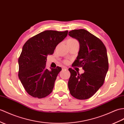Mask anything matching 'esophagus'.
I'll list each match as a JSON object with an SVG mask.
<instances>
[{
	"label": "esophagus",
	"instance_id": "34e87169",
	"mask_svg": "<svg viewBox=\"0 0 124 124\" xmlns=\"http://www.w3.org/2000/svg\"><path fill=\"white\" fill-rule=\"evenodd\" d=\"M62 70H67L68 68L66 67H62Z\"/></svg>",
	"mask_w": 124,
	"mask_h": 124
}]
</instances>
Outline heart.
<instances>
[{
  "mask_svg": "<svg viewBox=\"0 0 124 124\" xmlns=\"http://www.w3.org/2000/svg\"><path fill=\"white\" fill-rule=\"evenodd\" d=\"M68 41H72V42H76L77 41V40H76L75 39H69ZM64 63H68V61H64Z\"/></svg>",
  "mask_w": 124,
  "mask_h": 124,
  "instance_id": "heart-1",
  "label": "heart"
}]
</instances>
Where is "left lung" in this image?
<instances>
[{
	"mask_svg": "<svg viewBox=\"0 0 124 124\" xmlns=\"http://www.w3.org/2000/svg\"><path fill=\"white\" fill-rule=\"evenodd\" d=\"M69 35L77 39L80 50L73 66L82 67L85 72L80 74L69 68L68 81L70 94L80 100L91 97L103 84L108 70L107 50L99 39L84 29L74 30Z\"/></svg>",
	"mask_w": 124,
	"mask_h": 124,
	"instance_id": "left-lung-1",
	"label": "left lung"
}]
</instances>
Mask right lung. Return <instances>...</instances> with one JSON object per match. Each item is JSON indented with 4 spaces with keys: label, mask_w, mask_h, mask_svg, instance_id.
Here are the masks:
<instances>
[{
    "label": "right lung",
    "mask_w": 124,
    "mask_h": 124,
    "mask_svg": "<svg viewBox=\"0 0 124 124\" xmlns=\"http://www.w3.org/2000/svg\"><path fill=\"white\" fill-rule=\"evenodd\" d=\"M68 31L47 30L27 41L18 59V77L27 93L34 98H42L50 94L61 67L46 68L47 55H51L57 45L68 35Z\"/></svg>",
    "instance_id": "right-lung-1"
}]
</instances>
